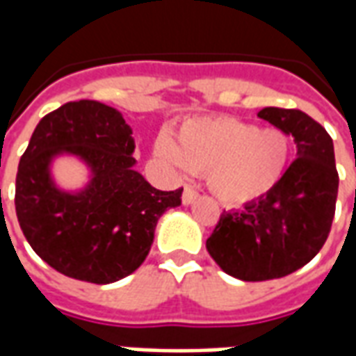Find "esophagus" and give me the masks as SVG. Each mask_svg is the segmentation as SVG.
<instances>
[{
  "label": "esophagus",
  "mask_w": 356,
  "mask_h": 356,
  "mask_svg": "<svg viewBox=\"0 0 356 356\" xmlns=\"http://www.w3.org/2000/svg\"><path fill=\"white\" fill-rule=\"evenodd\" d=\"M196 198H198V193L194 188H191V186H185V191H183V204L191 206V204L196 202Z\"/></svg>",
  "instance_id": "1"
}]
</instances>
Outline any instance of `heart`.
<instances>
[{"mask_svg":"<svg viewBox=\"0 0 356 356\" xmlns=\"http://www.w3.org/2000/svg\"><path fill=\"white\" fill-rule=\"evenodd\" d=\"M156 154L181 173H206L211 194L234 208L278 185L290 160V140L280 129H259L236 118H196L181 125L173 140H158Z\"/></svg>","mask_w":356,"mask_h":356,"instance_id":"1","label":"heart"}]
</instances>
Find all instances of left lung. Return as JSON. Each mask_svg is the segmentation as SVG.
Segmentation results:
<instances>
[{
    "label": "left lung",
    "mask_w": 356,
    "mask_h": 356,
    "mask_svg": "<svg viewBox=\"0 0 356 356\" xmlns=\"http://www.w3.org/2000/svg\"><path fill=\"white\" fill-rule=\"evenodd\" d=\"M257 116L293 137L298 158L278 185L242 209L223 211L206 240L227 275L261 282L291 275L328 238L339 177L328 131L305 112L267 106Z\"/></svg>",
    "instance_id": "8db88e82"
}]
</instances>
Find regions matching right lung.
<instances>
[{
  "mask_svg": "<svg viewBox=\"0 0 356 356\" xmlns=\"http://www.w3.org/2000/svg\"><path fill=\"white\" fill-rule=\"evenodd\" d=\"M122 112L97 101L66 102L35 125L17 173L15 208L28 244L65 276L110 284L147 259L158 219L183 188L158 191L135 170V140ZM80 157L92 179L63 191L50 177L57 155Z\"/></svg>",
  "mask_w": 356,
  "mask_h": 356,
  "instance_id": "1",
  "label": "right lung"
}]
</instances>
